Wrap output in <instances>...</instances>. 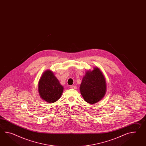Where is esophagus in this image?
Instances as JSON below:
<instances>
[{"mask_svg":"<svg viewBox=\"0 0 146 146\" xmlns=\"http://www.w3.org/2000/svg\"><path fill=\"white\" fill-rule=\"evenodd\" d=\"M70 88L72 89H76V86H70Z\"/></svg>","mask_w":146,"mask_h":146,"instance_id":"obj_1","label":"esophagus"}]
</instances>
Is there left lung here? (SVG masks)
I'll use <instances>...</instances> for the list:
<instances>
[{
  "label": "left lung",
  "instance_id": "1",
  "mask_svg": "<svg viewBox=\"0 0 146 146\" xmlns=\"http://www.w3.org/2000/svg\"><path fill=\"white\" fill-rule=\"evenodd\" d=\"M80 90L86 102L94 104L102 99L106 94L107 85L106 79L99 68L86 72L83 76Z\"/></svg>",
  "mask_w": 146,
  "mask_h": 146
}]
</instances>
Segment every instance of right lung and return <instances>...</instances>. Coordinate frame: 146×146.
Masks as SVG:
<instances>
[{
    "instance_id": "right-lung-1",
    "label": "right lung",
    "mask_w": 146,
    "mask_h": 146,
    "mask_svg": "<svg viewBox=\"0 0 146 146\" xmlns=\"http://www.w3.org/2000/svg\"><path fill=\"white\" fill-rule=\"evenodd\" d=\"M63 89L53 72L47 70L43 73L38 82V92L42 99L54 103L60 98Z\"/></svg>"
}]
</instances>
